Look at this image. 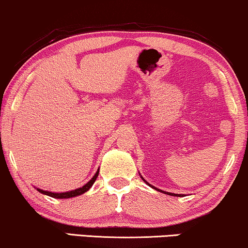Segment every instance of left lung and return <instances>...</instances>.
Masks as SVG:
<instances>
[{"instance_id":"left-lung-1","label":"left lung","mask_w":248,"mask_h":248,"mask_svg":"<svg viewBox=\"0 0 248 248\" xmlns=\"http://www.w3.org/2000/svg\"><path fill=\"white\" fill-rule=\"evenodd\" d=\"M140 177H142V176H140ZM142 180L144 181V182H145V183L147 184V186H151V187H153V189H155V190H158V191H160V192H162V193H166V194H169V196H176V197H180V196H183V194H175V193H170V192H166V191H162V190H159V189H156V187H155V186H151V184H149V183H147V182L145 181V180H144V178L142 177Z\"/></svg>"}]
</instances>
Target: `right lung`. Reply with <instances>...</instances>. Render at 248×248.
I'll return each instance as SVG.
<instances>
[{
    "mask_svg": "<svg viewBox=\"0 0 248 248\" xmlns=\"http://www.w3.org/2000/svg\"><path fill=\"white\" fill-rule=\"evenodd\" d=\"M98 173H99V169L96 171V174L93 175L92 180L88 182L87 184H84L82 187H79V189H75V190H72V191H67V192H61V193H56V192H51V191H45V190H41V189H36L39 192L43 193V194H46V196L49 197H52V198H57V199H65V198H73V197H77V196H80V194H83L84 192H87L88 190L90 189V187L93 186V184L95 183L97 176H98Z\"/></svg>",
    "mask_w": 248,
    "mask_h": 248,
    "instance_id": "add662e5",
    "label": "right lung"
}]
</instances>
